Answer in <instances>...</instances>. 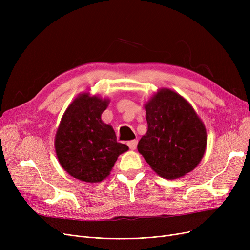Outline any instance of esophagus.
I'll return each mask as SVG.
<instances>
[{
    "label": "esophagus",
    "mask_w": 250,
    "mask_h": 250,
    "mask_svg": "<svg viewBox=\"0 0 250 250\" xmlns=\"http://www.w3.org/2000/svg\"><path fill=\"white\" fill-rule=\"evenodd\" d=\"M127 146L129 147V149L132 150H135L137 148V145H138V142L136 140H132V141H128L127 143Z\"/></svg>",
    "instance_id": "obj_1"
}]
</instances>
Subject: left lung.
<instances>
[{"label": "left lung", "mask_w": 250, "mask_h": 250, "mask_svg": "<svg viewBox=\"0 0 250 250\" xmlns=\"http://www.w3.org/2000/svg\"><path fill=\"white\" fill-rule=\"evenodd\" d=\"M145 108L148 130L138 151L164 178L190 172L202 160L207 145L206 127L191 105L174 91L162 89Z\"/></svg>", "instance_id": "1"}]
</instances>
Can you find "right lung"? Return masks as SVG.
I'll return each instance as SVG.
<instances>
[{
    "mask_svg": "<svg viewBox=\"0 0 250 250\" xmlns=\"http://www.w3.org/2000/svg\"><path fill=\"white\" fill-rule=\"evenodd\" d=\"M108 100L82 94L65 110L55 147L62 167L73 177L99 182L109 175L117 157L128 150L101 120Z\"/></svg>",
    "mask_w": 250,
    "mask_h": 250,
    "instance_id": "obj_1",
    "label": "right lung"
}]
</instances>
